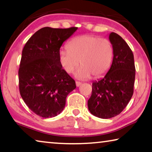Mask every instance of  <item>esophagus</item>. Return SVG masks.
Listing matches in <instances>:
<instances>
[{"label":"esophagus","mask_w":152,"mask_h":152,"mask_svg":"<svg viewBox=\"0 0 152 152\" xmlns=\"http://www.w3.org/2000/svg\"><path fill=\"white\" fill-rule=\"evenodd\" d=\"M76 86L77 87H79L81 85V82H79V81H76Z\"/></svg>","instance_id":"esophagus-1"}]
</instances>
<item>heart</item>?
Listing matches in <instances>:
<instances>
[{
    "label": "heart",
    "mask_w": 152,
    "mask_h": 152,
    "mask_svg": "<svg viewBox=\"0 0 152 152\" xmlns=\"http://www.w3.org/2000/svg\"><path fill=\"white\" fill-rule=\"evenodd\" d=\"M68 49H61L58 60L66 73H71L78 66L75 77L87 79L104 76L110 69L113 57V48L110 42L106 38L83 35L76 37L69 42Z\"/></svg>",
    "instance_id": "b5f03b06"
}]
</instances>
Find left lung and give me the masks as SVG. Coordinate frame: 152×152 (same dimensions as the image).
<instances>
[{
    "instance_id": "8db88e82",
    "label": "left lung",
    "mask_w": 152,
    "mask_h": 152,
    "mask_svg": "<svg viewBox=\"0 0 152 152\" xmlns=\"http://www.w3.org/2000/svg\"><path fill=\"white\" fill-rule=\"evenodd\" d=\"M113 48L111 66L103 78L92 83L88 106L91 114L100 118H113L127 105L133 94L135 67L133 52L121 37L109 34Z\"/></svg>"
}]
</instances>
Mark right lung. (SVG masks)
Instances as JSON below:
<instances>
[{
  "label": "right lung",
  "instance_id": "right-lung-1",
  "mask_svg": "<svg viewBox=\"0 0 152 152\" xmlns=\"http://www.w3.org/2000/svg\"><path fill=\"white\" fill-rule=\"evenodd\" d=\"M77 27H45L28 39L22 51L19 69V91L30 110L43 118L54 117L63 110L75 82L59 63L62 44Z\"/></svg>",
  "mask_w": 152,
  "mask_h": 152
}]
</instances>
